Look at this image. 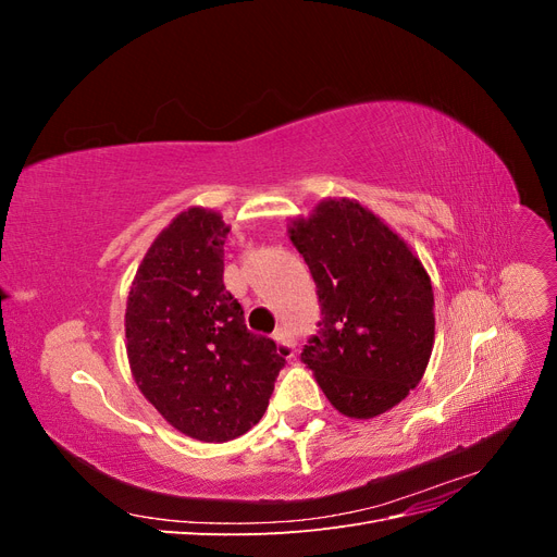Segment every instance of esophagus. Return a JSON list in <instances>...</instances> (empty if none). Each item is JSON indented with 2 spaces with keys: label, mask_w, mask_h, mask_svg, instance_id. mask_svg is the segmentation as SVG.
<instances>
[{
  "label": "esophagus",
  "mask_w": 557,
  "mask_h": 557,
  "mask_svg": "<svg viewBox=\"0 0 557 557\" xmlns=\"http://www.w3.org/2000/svg\"><path fill=\"white\" fill-rule=\"evenodd\" d=\"M274 342H276L278 346H283V348H288V350L295 348V336L290 334L288 327H278V330L274 332Z\"/></svg>",
  "instance_id": "esophagus-1"
}]
</instances>
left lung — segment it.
<instances>
[{
	"label": "left lung",
	"mask_w": 557,
	"mask_h": 557,
	"mask_svg": "<svg viewBox=\"0 0 557 557\" xmlns=\"http://www.w3.org/2000/svg\"><path fill=\"white\" fill-rule=\"evenodd\" d=\"M288 234L320 301L301 362L339 413H385L420 383L432 356L434 293L423 262L379 215L346 197L293 218Z\"/></svg>",
	"instance_id": "1"
}]
</instances>
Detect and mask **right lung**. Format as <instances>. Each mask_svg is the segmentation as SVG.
<instances>
[{"mask_svg":"<svg viewBox=\"0 0 557 557\" xmlns=\"http://www.w3.org/2000/svg\"><path fill=\"white\" fill-rule=\"evenodd\" d=\"M230 225L211 209L181 211L132 281L125 339L141 395L174 430L223 444L260 423L288 350L246 327L223 283Z\"/></svg>","mask_w":557,"mask_h":557,"instance_id":"add662e5","label":"right lung"}]
</instances>
